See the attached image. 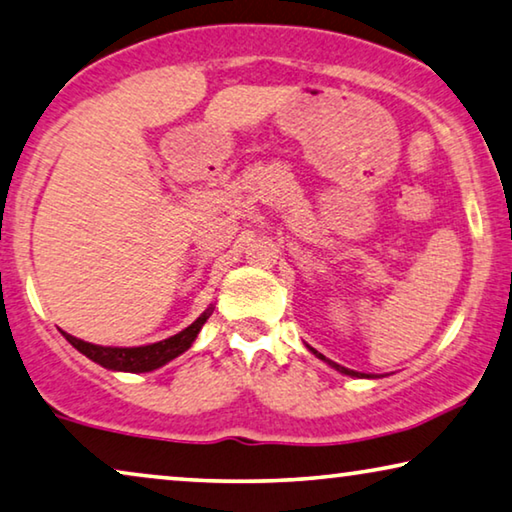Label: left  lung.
<instances>
[{
  "label": "left lung",
  "mask_w": 512,
  "mask_h": 512,
  "mask_svg": "<svg viewBox=\"0 0 512 512\" xmlns=\"http://www.w3.org/2000/svg\"><path fill=\"white\" fill-rule=\"evenodd\" d=\"M312 354H315L317 358H322V361H326L331 365V368H335L338 372H342V375H349V377H370V375H361V372H354V370H347V368H342V365H338V363H333V361H329V358L326 356H322L319 352H315V349H312Z\"/></svg>",
  "instance_id": "8db88e82"
}]
</instances>
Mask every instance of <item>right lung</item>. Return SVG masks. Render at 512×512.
<instances>
[{"label": "right lung", "mask_w": 512, "mask_h": 512, "mask_svg": "<svg viewBox=\"0 0 512 512\" xmlns=\"http://www.w3.org/2000/svg\"><path fill=\"white\" fill-rule=\"evenodd\" d=\"M211 312H213L211 308L207 312H202V315L197 317L195 322L188 326V329H183L181 333L172 335V338L154 342V345H144V347H101V345H91V342L73 338V335H68V333H64V338L71 342V345L78 349L80 354H85L87 358H91V361L103 365V368H108V370L151 372L186 352V349L195 342L197 333H200L204 322L211 317Z\"/></svg>", "instance_id": "right-lung-1"}]
</instances>
